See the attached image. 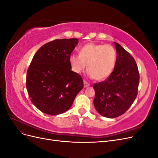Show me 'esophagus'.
Listing matches in <instances>:
<instances>
[{"mask_svg": "<svg viewBox=\"0 0 158 158\" xmlns=\"http://www.w3.org/2000/svg\"><path fill=\"white\" fill-rule=\"evenodd\" d=\"M84 87L85 88H86V87H88V86H89V84L88 83V82H87L86 81H84Z\"/></svg>", "mask_w": 158, "mask_h": 158, "instance_id": "34e87169", "label": "esophagus"}]
</instances>
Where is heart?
Here are the masks:
<instances>
[{
	"instance_id": "heart-1",
	"label": "heart",
	"mask_w": 158,
	"mask_h": 158,
	"mask_svg": "<svg viewBox=\"0 0 158 158\" xmlns=\"http://www.w3.org/2000/svg\"><path fill=\"white\" fill-rule=\"evenodd\" d=\"M117 52L111 45L89 43L81 47L79 55L72 54L69 63L72 70L79 74L86 66L87 73L96 80H106L111 75L115 66Z\"/></svg>"
}]
</instances>
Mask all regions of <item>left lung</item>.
Returning <instances> with one entry per match:
<instances>
[{"label": "left lung", "instance_id": "8db88e82", "mask_svg": "<svg viewBox=\"0 0 158 158\" xmlns=\"http://www.w3.org/2000/svg\"><path fill=\"white\" fill-rule=\"evenodd\" d=\"M117 61L114 70L103 82L93 85L94 105L101 115L115 118L125 113L135 101L140 76L133 57L116 42Z\"/></svg>", "mask_w": 158, "mask_h": 158}]
</instances>
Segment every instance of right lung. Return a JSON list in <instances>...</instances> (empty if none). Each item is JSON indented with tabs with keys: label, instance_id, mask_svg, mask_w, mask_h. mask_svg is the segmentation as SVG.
Here are the masks:
<instances>
[{
	"label": "right lung",
	"instance_id": "1",
	"mask_svg": "<svg viewBox=\"0 0 158 158\" xmlns=\"http://www.w3.org/2000/svg\"><path fill=\"white\" fill-rule=\"evenodd\" d=\"M78 40L50 41L38 50L27 71L26 88L31 102L43 113L56 115L71 107L83 80L71 70L69 57Z\"/></svg>",
	"mask_w": 158,
	"mask_h": 158
}]
</instances>
